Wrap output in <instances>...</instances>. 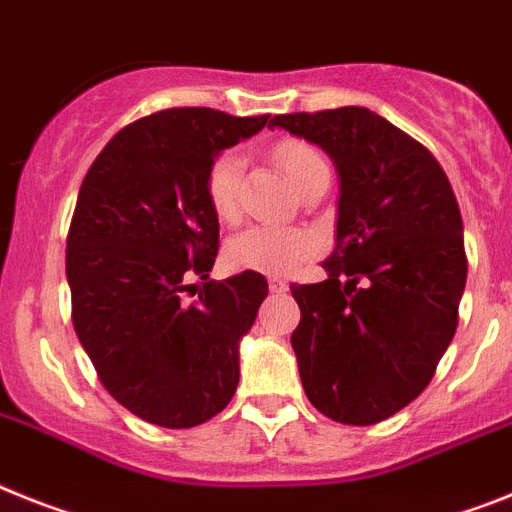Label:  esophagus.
<instances>
[{"mask_svg":"<svg viewBox=\"0 0 512 512\" xmlns=\"http://www.w3.org/2000/svg\"><path fill=\"white\" fill-rule=\"evenodd\" d=\"M268 286H270V291H273V294H283V291L289 289V283L283 281V278H270Z\"/></svg>","mask_w":512,"mask_h":512,"instance_id":"esophagus-1","label":"esophagus"}]
</instances>
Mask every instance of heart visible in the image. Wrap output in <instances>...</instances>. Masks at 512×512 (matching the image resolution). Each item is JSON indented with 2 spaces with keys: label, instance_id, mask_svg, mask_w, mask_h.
Segmentation results:
<instances>
[{
  "label": "heart",
  "instance_id": "heart-1",
  "mask_svg": "<svg viewBox=\"0 0 512 512\" xmlns=\"http://www.w3.org/2000/svg\"><path fill=\"white\" fill-rule=\"evenodd\" d=\"M273 158L281 166L294 187L309 179L320 169H328L322 156L302 140H281L273 148ZM239 179H242V158L236 153H221L210 163L205 176V195L221 221L231 223L239 218ZM322 239L299 226H276V223H255L239 231L226 244V260L236 270H257L268 276H286L304 260L317 255Z\"/></svg>",
  "mask_w": 512,
  "mask_h": 512
}]
</instances>
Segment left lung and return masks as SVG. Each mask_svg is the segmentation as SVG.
I'll list each match as a JSON object with an SVG mask.
<instances>
[{
    "label": "left lung",
    "mask_w": 512,
    "mask_h": 512,
    "mask_svg": "<svg viewBox=\"0 0 512 512\" xmlns=\"http://www.w3.org/2000/svg\"><path fill=\"white\" fill-rule=\"evenodd\" d=\"M270 124L320 145L341 179L328 278L291 286L304 393L333 422L377 424L427 388L455 336L468 270L458 200L437 158L364 106Z\"/></svg>",
    "instance_id": "8db88e82"
}]
</instances>
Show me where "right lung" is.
<instances>
[{
    "label": "right lung",
    "mask_w": 512,
    "mask_h": 512,
    "mask_svg": "<svg viewBox=\"0 0 512 512\" xmlns=\"http://www.w3.org/2000/svg\"><path fill=\"white\" fill-rule=\"evenodd\" d=\"M268 119L216 109L137 119L98 153L77 195L67 234L72 325L103 388L158 427L208 422L239 385V341L268 281L255 270L210 281L218 216L205 176L221 150ZM195 275L204 289L184 303Z\"/></svg>",
    "instance_id": "right-lung-1"
}]
</instances>
